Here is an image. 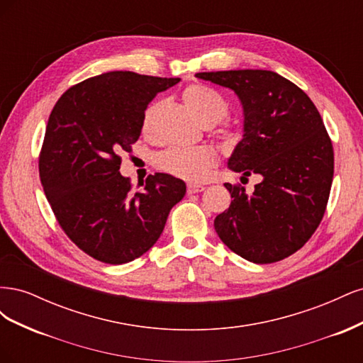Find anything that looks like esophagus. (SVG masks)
I'll use <instances>...</instances> for the list:
<instances>
[{
	"instance_id": "obj_1",
	"label": "esophagus",
	"mask_w": 363,
	"mask_h": 363,
	"mask_svg": "<svg viewBox=\"0 0 363 363\" xmlns=\"http://www.w3.org/2000/svg\"><path fill=\"white\" fill-rule=\"evenodd\" d=\"M204 191V186L201 184H188V194H199V192H203Z\"/></svg>"
}]
</instances>
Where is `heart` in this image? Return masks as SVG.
Returning a JSON list of instances; mask_svg holds the SVG:
<instances>
[{"instance_id":"heart-1","label":"heart","mask_w":363,"mask_h":363,"mask_svg":"<svg viewBox=\"0 0 363 363\" xmlns=\"http://www.w3.org/2000/svg\"><path fill=\"white\" fill-rule=\"evenodd\" d=\"M184 104L204 127H212L221 121L228 104L216 91L204 84L194 83L184 87L182 94ZM163 101H152L142 113V133L150 136L155 131L156 118L162 111ZM216 163L215 151L208 148H169L156 156V164L175 177L191 183H199L208 177Z\"/></svg>"}]
</instances>
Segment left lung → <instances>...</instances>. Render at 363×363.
Segmentation results:
<instances>
[{"instance_id":"1","label":"left lung","mask_w":363,"mask_h":363,"mask_svg":"<svg viewBox=\"0 0 363 363\" xmlns=\"http://www.w3.org/2000/svg\"><path fill=\"white\" fill-rule=\"evenodd\" d=\"M232 89L244 108V135L227 167L259 174L255 192L225 183L232 204L215 218L219 239L252 263L298 251L320 225L333 180V147L320 112L277 72L238 69L195 74Z\"/></svg>"}]
</instances>
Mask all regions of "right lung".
I'll use <instances>...</instances> for the list:
<instances>
[{"mask_svg":"<svg viewBox=\"0 0 363 363\" xmlns=\"http://www.w3.org/2000/svg\"><path fill=\"white\" fill-rule=\"evenodd\" d=\"M179 82L112 71L69 87L52 108L40 182L63 232L96 260L121 265L140 257L186 194L183 180L160 172L133 192L119 172V155L139 139L147 106Z\"/></svg>","mask_w":363,"mask_h":363,"instance_id":"1","label":"right lung"}]
</instances>
